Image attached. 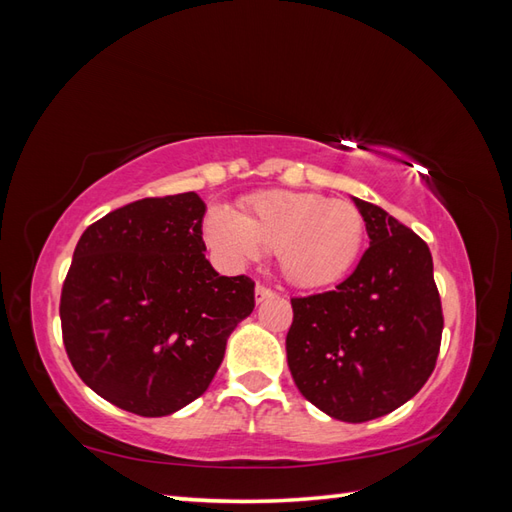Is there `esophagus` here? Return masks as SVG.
Here are the masks:
<instances>
[{"label":"esophagus","mask_w":512,"mask_h":512,"mask_svg":"<svg viewBox=\"0 0 512 512\" xmlns=\"http://www.w3.org/2000/svg\"><path fill=\"white\" fill-rule=\"evenodd\" d=\"M255 296H257V301H266V299H270V296H275V290L268 288V285H264V283H257Z\"/></svg>","instance_id":"34e87169"}]
</instances>
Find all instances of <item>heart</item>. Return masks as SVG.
<instances>
[{
    "label": "heart",
    "mask_w": 512,
    "mask_h": 512,
    "mask_svg": "<svg viewBox=\"0 0 512 512\" xmlns=\"http://www.w3.org/2000/svg\"><path fill=\"white\" fill-rule=\"evenodd\" d=\"M207 240L231 261L257 259L261 248L279 255L283 275L303 288L342 279L364 242L362 213L351 202L318 194L264 192L244 202L242 218L216 209Z\"/></svg>",
    "instance_id": "b5f03b06"
}]
</instances>
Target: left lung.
Wrapping results in <instances>:
<instances>
[{"mask_svg": "<svg viewBox=\"0 0 512 512\" xmlns=\"http://www.w3.org/2000/svg\"><path fill=\"white\" fill-rule=\"evenodd\" d=\"M355 205L371 246L334 290L290 299L285 349L307 401L338 421L364 423L397 410L430 379L443 307L421 237L382 207Z\"/></svg>", "mask_w": 512, "mask_h": 512, "instance_id": "1", "label": "left lung"}]
</instances>
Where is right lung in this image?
<instances>
[{
    "instance_id": "obj_1",
    "label": "right lung",
    "mask_w": 512,
    "mask_h": 512,
    "mask_svg": "<svg viewBox=\"0 0 512 512\" xmlns=\"http://www.w3.org/2000/svg\"><path fill=\"white\" fill-rule=\"evenodd\" d=\"M198 194L141 198L93 222L61 292L78 377L113 406L165 417L198 399L227 338L255 307V281L205 259Z\"/></svg>"
}]
</instances>
